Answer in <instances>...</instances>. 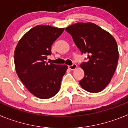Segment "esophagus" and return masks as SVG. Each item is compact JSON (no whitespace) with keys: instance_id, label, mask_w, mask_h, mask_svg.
Listing matches in <instances>:
<instances>
[{"instance_id":"34e87169","label":"esophagus","mask_w":128,"mask_h":128,"mask_svg":"<svg viewBox=\"0 0 128 128\" xmlns=\"http://www.w3.org/2000/svg\"><path fill=\"white\" fill-rule=\"evenodd\" d=\"M76 68H77L76 64H73V65L68 66V68L70 70H75Z\"/></svg>"}]
</instances>
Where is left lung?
Here are the masks:
<instances>
[{
  "label": "left lung",
  "mask_w": 128,
  "mask_h": 128,
  "mask_svg": "<svg viewBox=\"0 0 128 128\" xmlns=\"http://www.w3.org/2000/svg\"><path fill=\"white\" fill-rule=\"evenodd\" d=\"M88 62L81 63L84 78L82 88L91 93L100 92L107 86L115 72L118 61V47L109 32L92 23H78L65 29Z\"/></svg>",
  "instance_id": "1"
}]
</instances>
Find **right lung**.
<instances>
[{
  "instance_id": "right-lung-1",
  "label": "right lung",
  "mask_w": 128,
  "mask_h": 128,
  "mask_svg": "<svg viewBox=\"0 0 128 128\" xmlns=\"http://www.w3.org/2000/svg\"><path fill=\"white\" fill-rule=\"evenodd\" d=\"M64 29L49 26H38L21 38L14 51L17 75L34 96L47 99L58 94L62 78L68 68L65 65L47 63L51 47Z\"/></svg>"
}]
</instances>
